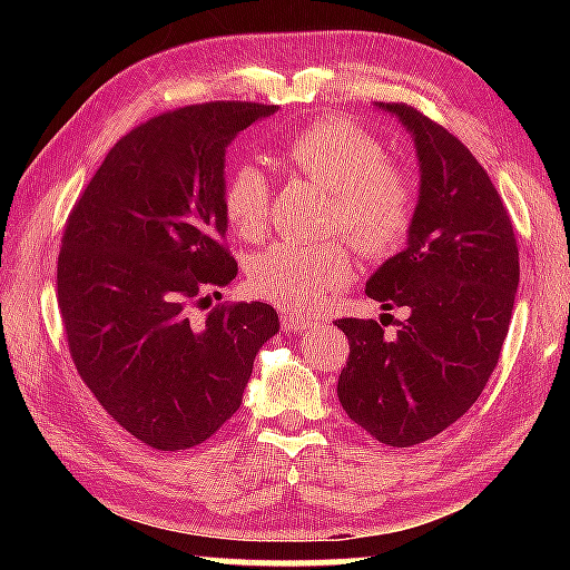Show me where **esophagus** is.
Wrapping results in <instances>:
<instances>
[{"label": "esophagus", "mask_w": 570, "mask_h": 570, "mask_svg": "<svg viewBox=\"0 0 570 570\" xmlns=\"http://www.w3.org/2000/svg\"><path fill=\"white\" fill-rule=\"evenodd\" d=\"M282 326L286 332H304L312 326V322L304 320V316H294V314H284L282 316Z\"/></svg>", "instance_id": "1"}]
</instances>
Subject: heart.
Instances as JSON below:
<instances>
[{
    "instance_id": "obj_1",
    "label": "heart",
    "mask_w": 570,
    "mask_h": 570,
    "mask_svg": "<svg viewBox=\"0 0 570 570\" xmlns=\"http://www.w3.org/2000/svg\"><path fill=\"white\" fill-rule=\"evenodd\" d=\"M282 160L332 193V224L360 254L384 258L404 244L414 218V188L400 168L387 166V153L370 132L346 120L312 122L286 140ZM268 206L272 183L262 168L244 163L230 173L224 214L240 238L264 236ZM350 278V250L336 240H284L258 254L250 266L254 292L296 314H314Z\"/></svg>"
}]
</instances>
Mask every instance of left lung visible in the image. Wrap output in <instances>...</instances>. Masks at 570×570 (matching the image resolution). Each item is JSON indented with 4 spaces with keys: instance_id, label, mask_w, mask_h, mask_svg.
<instances>
[{
    "instance_id": "8db88e82",
    "label": "left lung",
    "mask_w": 570,
    "mask_h": 570,
    "mask_svg": "<svg viewBox=\"0 0 570 570\" xmlns=\"http://www.w3.org/2000/svg\"><path fill=\"white\" fill-rule=\"evenodd\" d=\"M410 132L420 168L407 240L366 282L382 308L407 306L384 336L374 320H340L350 362L336 394L384 445L440 435L485 390L518 292V246L508 210L475 156L407 105L374 102Z\"/></svg>"
}]
</instances>
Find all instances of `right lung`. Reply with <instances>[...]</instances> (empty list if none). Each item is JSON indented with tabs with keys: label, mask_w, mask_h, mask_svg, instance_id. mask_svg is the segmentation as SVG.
Segmentation results:
<instances>
[{
	"label": "right lung",
	"mask_w": 570,
	"mask_h": 570,
	"mask_svg": "<svg viewBox=\"0 0 570 570\" xmlns=\"http://www.w3.org/2000/svg\"><path fill=\"white\" fill-rule=\"evenodd\" d=\"M276 110L206 102L158 115L115 142L67 220L57 302L75 366L105 412L156 450L214 435L278 332L264 302L190 316L238 274L224 248L226 150Z\"/></svg>",
	"instance_id": "right-lung-1"
}]
</instances>
